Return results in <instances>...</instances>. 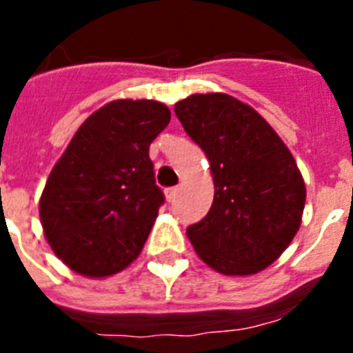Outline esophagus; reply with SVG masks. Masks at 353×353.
<instances>
[{"instance_id":"1","label":"esophagus","mask_w":353,"mask_h":353,"mask_svg":"<svg viewBox=\"0 0 353 353\" xmlns=\"http://www.w3.org/2000/svg\"><path fill=\"white\" fill-rule=\"evenodd\" d=\"M177 194H179V188H177V187L166 188V190H165V198H166V201H168V203H172V201H174V199L177 198Z\"/></svg>"}]
</instances>
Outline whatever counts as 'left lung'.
I'll return each instance as SVG.
<instances>
[{"mask_svg": "<svg viewBox=\"0 0 353 353\" xmlns=\"http://www.w3.org/2000/svg\"><path fill=\"white\" fill-rule=\"evenodd\" d=\"M174 112L214 181L209 214L187 229L194 251L227 276L260 273L301 229L306 185L295 157L254 108L227 93H196Z\"/></svg>", "mask_w": 353, "mask_h": 353, "instance_id": "8db88e82", "label": "left lung"}]
</instances>
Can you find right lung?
<instances>
[{
    "instance_id": "add662e5",
    "label": "right lung",
    "mask_w": 353,
    "mask_h": 353,
    "mask_svg": "<svg viewBox=\"0 0 353 353\" xmlns=\"http://www.w3.org/2000/svg\"><path fill=\"white\" fill-rule=\"evenodd\" d=\"M168 122L163 102H108L82 122L52 166L40 221L52 252L71 271L106 279L141 254L165 201L148 150Z\"/></svg>"
}]
</instances>
